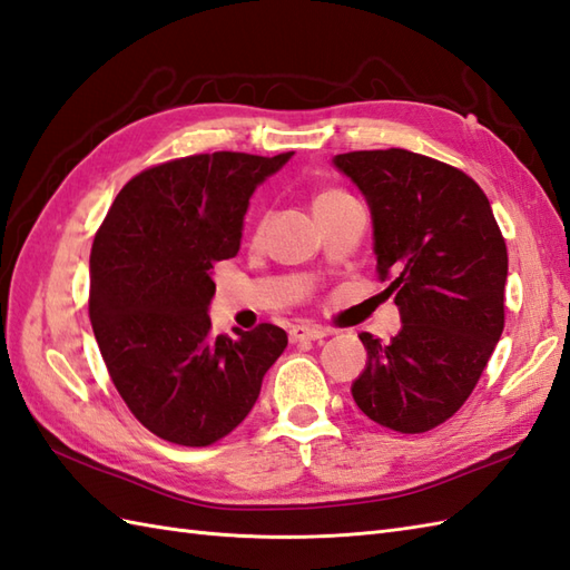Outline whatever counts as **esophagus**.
<instances>
[{"label": "esophagus", "mask_w": 570, "mask_h": 570, "mask_svg": "<svg viewBox=\"0 0 570 570\" xmlns=\"http://www.w3.org/2000/svg\"><path fill=\"white\" fill-rule=\"evenodd\" d=\"M327 333L323 327H315V325H294L288 330V340L298 345V342H311V340H321Z\"/></svg>", "instance_id": "esophagus-1"}]
</instances>
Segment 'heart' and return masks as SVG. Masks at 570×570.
Masks as SVG:
<instances>
[{"instance_id":"1","label":"heart","mask_w":570,"mask_h":570,"mask_svg":"<svg viewBox=\"0 0 570 570\" xmlns=\"http://www.w3.org/2000/svg\"><path fill=\"white\" fill-rule=\"evenodd\" d=\"M337 194H342V191H323L321 196L315 198V206H317V204H323V202H327V198H333V196H337Z\"/></svg>"}]
</instances>
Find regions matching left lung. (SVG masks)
Returning <instances> with one entry per match:
<instances>
[{
	"mask_svg": "<svg viewBox=\"0 0 570 570\" xmlns=\"http://www.w3.org/2000/svg\"><path fill=\"white\" fill-rule=\"evenodd\" d=\"M366 196L383 294L403 327L362 333L354 403L379 425L420 434L466 403L505 327L508 247L491 202L464 171L403 148L335 155Z\"/></svg>",
	"mask_w": 570,
	"mask_h": 570,
	"instance_id": "obj_1",
	"label": "left lung"
}]
</instances>
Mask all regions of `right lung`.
Returning <instances> with one entry per match:
<instances>
[{
  "mask_svg": "<svg viewBox=\"0 0 570 570\" xmlns=\"http://www.w3.org/2000/svg\"><path fill=\"white\" fill-rule=\"evenodd\" d=\"M294 153L220 150L142 169L118 191L89 255V321L116 391L142 428L208 446L253 410L288 345L259 323L210 333V272L240 249L249 196Z\"/></svg>",
  "mask_w": 570,
  "mask_h": 570,
  "instance_id": "obj_1",
  "label": "right lung"
}]
</instances>
